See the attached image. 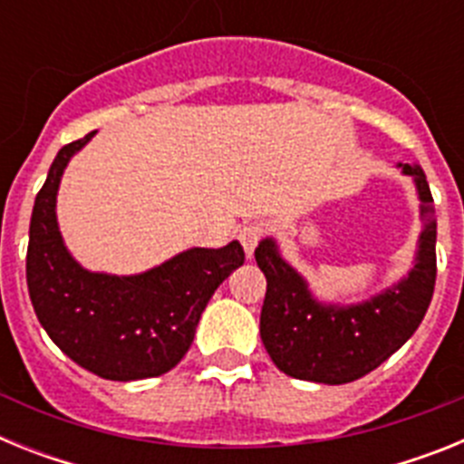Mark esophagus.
Masks as SVG:
<instances>
[{"mask_svg":"<svg viewBox=\"0 0 464 464\" xmlns=\"http://www.w3.org/2000/svg\"><path fill=\"white\" fill-rule=\"evenodd\" d=\"M262 235H265V229H262L260 223H248V225H244V227L239 229V241H241V246H244V251L248 253V256H253L256 246L260 244Z\"/></svg>","mask_w":464,"mask_h":464,"instance_id":"esophagus-1","label":"esophagus"}]
</instances>
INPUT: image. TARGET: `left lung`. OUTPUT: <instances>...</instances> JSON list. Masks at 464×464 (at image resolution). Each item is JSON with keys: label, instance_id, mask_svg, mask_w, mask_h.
Instances as JSON below:
<instances>
[{"label": "left lung", "instance_id": "8db88e82", "mask_svg": "<svg viewBox=\"0 0 464 464\" xmlns=\"http://www.w3.org/2000/svg\"><path fill=\"white\" fill-rule=\"evenodd\" d=\"M400 167L416 183L423 232L413 267L383 293L358 304H325L283 260L272 237L257 244L256 262L267 278L260 337L283 374L314 383H351L391 358L423 321L437 278V220L423 169Z\"/></svg>", "mask_w": 464, "mask_h": 464}]
</instances>
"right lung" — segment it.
<instances>
[{"mask_svg":"<svg viewBox=\"0 0 464 464\" xmlns=\"http://www.w3.org/2000/svg\"><path fill=\"white\" fill-rule=\"evenodd\" d=\"M92 137L60 149L36 195L27 288L39 323L73 362L109 381L150 379L181 362L211 295L244 265V248L239 241L188 248L132 276L81 267L60 235L55 204L69 160Z\"/></svg>","mask_w":464,"mask_h":464,"instance_id":"right-lung-1","label":"right lung"}]
</instances>
